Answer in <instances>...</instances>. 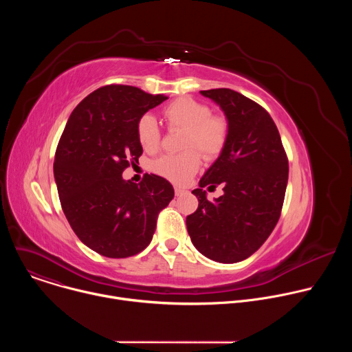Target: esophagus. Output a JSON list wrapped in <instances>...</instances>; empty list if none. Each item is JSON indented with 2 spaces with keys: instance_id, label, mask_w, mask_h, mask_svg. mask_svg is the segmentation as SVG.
<instances>
[{
  "instance_id": "esophagus-1",
  "label": "esophagus",
  "mask_w": 352,
  "mask_h": 352,
  "mask_svg": "<svg viewBox=\"0 0 352 352\" xmlns=\"http://www.w3.org/2000/svg\"><path fill=\"white\" fill-rule=\"evenodd\" d=\"M174 192H175V196H181V195L185 193L186 190H185L184 188H181V186H175V188H174Z\"/></svg>"
}]
</instances>
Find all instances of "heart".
<instances>
[{
	"mask_svg": "<svg viewBox=\"0 0 352 352\" xmlns=\"http://www.w3.org/2000/svg\"><path fill=\"white\" fill-rule=\"evenodd\" d=\"M210 107L192 97H178L163 109V117L170 129L184 131L181 155H164L153 162L152 170L160 177L185 184L200 166V155L216 159L228 140V121L224 116L210 114ZM136 135L146 152H156L160 146V129L155 117L144 114L136 125ZM199 149L200 154L194 148Z\"/></svg>",
	"mask_w": 352,
	"mask_h": 352,
	"instance_id": "heart-1",
	"label": "heart"
}]
</instances>
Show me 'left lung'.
Returning a JSON list of instances; mask_svg holds the SVG:
<instances>
[{"instance_id":"1","label":"left lung","mask_w":352,"mask_h":352,"mask_svg":"<svg viewBox=\"0 0 352 352\" xmlns=\"http://www.w3.org/2000/svg\"><path fill=\"white\" fill-rule=\"evenodd\" d=\"M220 106L228 121V140L192 193L199 206L186 217L193 246L220 263H236L263 245L284 202L288 159L270 114L231 89L200 90ZM221 183L225 195L210 203L205 186Z\"/></svg>"}]
</instances>
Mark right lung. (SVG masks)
Wrapping results in <instances>:
<instances>
[{
    "label": "right lung",
    "instance_id": "obj_1",
    "mask_svg": "<svg viewBox=\"0 0 352 352\" xmlns=\"http://www.w3.org/2000/svg\"><path fill=\"white\" fill-rule=\"evenodd\" d=\"M164 100L133 86H103L75 107L61 135L54 159L60 202L78 238L100 255L142 252L174 197L173 185L159 175L146 174L140 184L122 178L143 153L139 118Z\"/></svg>",
    "mask_w": 352,
    "mask_h": 352
}]
</instances>
